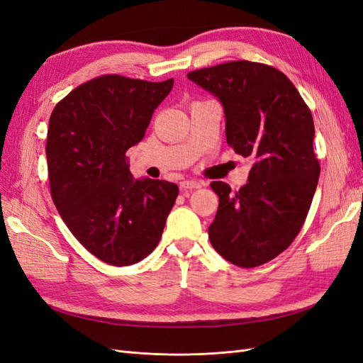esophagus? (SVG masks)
<instances>
[{
    "label": "esophagus",
    "instance_id": "1",
    "mask_svg": "<svg viewBox=\"0 0 363 363\" xmlns=\"http://www.w3.org/2000/svg\"><path fill=\"white\" fill-rule=\"evenodd\" d=\"M196 188H201V183L196 180H184L180 183L182 191H189V189H196Z\"/></svg>",
    "mask_w": 363,
    "mask_h": 363
}]
</instances>
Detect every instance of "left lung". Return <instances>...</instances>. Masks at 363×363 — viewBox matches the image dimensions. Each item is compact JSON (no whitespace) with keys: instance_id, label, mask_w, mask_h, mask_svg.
Returning a JSON list of instances; mask_svg holds the SVG:
<instances>
[{"instance_id":"1","label":"left lung","mask_w":363,"mask_h":363,"mask_svg":"<svg viewBox=\"0 0 363 363\" xmlns=\"http://www.w3.org/2000/svg\"><path fill=\"white\" fill-rule=\"evenodd\" d=\"M188 79L218 98L228 145L252 160L236 194L211 183L219 206L208 239L233 265H263L292 244L312 204L320 179L312 113L288 77L263 63L228 62Z\"/></svg>"}]
</instances>
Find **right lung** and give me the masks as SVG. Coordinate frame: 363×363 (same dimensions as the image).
<instances>
[{"mask_svg":"<svg viewBox=\"0 0 363 363\" xmlns=\"http://www.w3.org/2000/svg\"><path fill=\"white\" fill-rule=\"evenodd\" d=\"M174 80L103 75L54 107L47 135L52 201L75 239L115 267L155 250L179 195L175 183L135 179L125 152L144 139Z\"/></svg>","mask_w":363,"mask_h":363,"instance_id":"1","label":"right lung"}]
</instances>
